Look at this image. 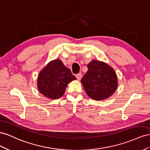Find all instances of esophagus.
Returning a JSON list of instances; mask_svg holds the SVG:
<instances>
[{"instance_id":"esophagus-1","label":"esophagus","mask_w":150,"mask_h":150,"mask_svg":"<svg viewBox=\"0 0 150 150\" xmlns=\"http://www.w3.org/2000/svg\"><path fill=\"white\" fill-rule=\"evenodd\" d=\"M82 74H80V73H79V74L76 75V77L79 80H80L81 79V78H82Z\"/></svg>"}]
</instances>
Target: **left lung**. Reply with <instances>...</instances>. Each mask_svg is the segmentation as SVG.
Wrapping results in <instances>:
<instances>
[{"label": "left lung", "instance_id": "1", "mask_svg": "<svg viewBox=\"0 0 150 150\" xmlns=\"http://www.w3.org/2000/svg\"><path fill=\"white\" fill-rule=\"evenodd\" d=\"M88 71L81 80L87 96L101 100L112 96L117 87L114 70L106 63L93 60L87 65Z\"/></svg>", "mask_w": 150, "mask_h": 150}]
</instances>
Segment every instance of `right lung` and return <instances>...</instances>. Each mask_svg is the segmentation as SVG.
<instances>
[{
    "instance_id": "add662e5",
    "label": "right lung",
    "mask_w": 150,
    "mask_h": 150,
    "mask_svg": "<svg viewBox=\"0 0 150 150\" xmlns=\"http://www.w3.org/2000/svg\"><path fill=\"white\" fill-rule=\"evenodd\" d=\"M76 78L59 59L49 63L38 75L39 91L51 99H57L65 93L68 83Z\"/></svg>"
}]
</instances>
